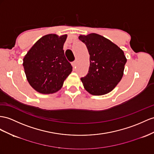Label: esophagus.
<instances>
[{"mask_svg":"<svg viewBox=\"0 0 154 154\" xmlns=\"http://www.w3.org/2000/svg\"><path fill=\"white\" fill-rule=\"evenodd\" d=\"M77 61H74V62H73L72 63V66H73V68H76V66H77Z\"/></svg>","mask_w":154,"mask_h":154,"instance_id":"obj_1","label":"esophagus"}]
</instances>
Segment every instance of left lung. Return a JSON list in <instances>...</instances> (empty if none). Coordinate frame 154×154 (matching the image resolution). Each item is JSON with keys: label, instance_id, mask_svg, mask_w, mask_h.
<instances>
[{"label": "left lung", "instance_id": "1", "mask_svg": "<svg viewBox=\"0 0 154 154\" xmlns=\"http://www.w3.org/2000/svg\"><path fill=\"white\" fill-rule=\"evenodd\" d=\"M79 39L86 45L90 54L88 73L81 79L85 89L94 96L111 92L123 77L127 62L124 51L96 33L80 35Z\"/></svg>", "mask_w": 154, "mask_h": 154}]
</instances>
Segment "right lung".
Returning a JSON list of instances; mask_svg holds the SVG:
<instances>
[{
	"label": "right lung",
	"mask_w": 154,
	"mask_h": 154,
	"mask_svg": "<svg viewBox=\"0 0 154 154\" xmlns=\"http://www.w3.org/2000/svg\"><path fill=\"white\" fill-rule=\"evenodd\" d=\"M67 34L43 36L34 43L23 58L26 79L32 87L43 94L60 90L66 79L72 72L63 47Z\"/></svg>",
	"instance_id": "obj_1"
}]
</instances>
